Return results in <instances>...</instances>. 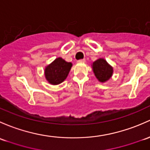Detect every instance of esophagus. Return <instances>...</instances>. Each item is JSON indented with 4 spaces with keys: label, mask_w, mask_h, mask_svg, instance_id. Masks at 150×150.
I'll return each mask as SVG.
<instances>
[{
    "label": "esophagus",
    "mask_w": 150,
    "mask_h": 150,
    "mask_svg": "<svg viewBox=\"0 0 150 150\" xmlns=\"http://www.w3.org/2000/svg\"><path fill=\"white\" fill-rule=\"evenodd\" d=\"M85 62H86V59H79V60H78V63H84Z\"/></svg>",
    "instance_id": "34e87169"
}]
</instances>
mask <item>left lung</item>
Returning a JSON list of instances; mask_svg holds the SVG:
<instances>
[{
	"instance_id": "1",
	"label": "left lung",
	"mask_w": 150,
	"mask_h": 150,
	"mask_svg": "<svg viewBox=\"0 0 150 150\" xmlns=\"http://www.w3.org/2000/svg\"><path fill=\"white\" fill-rule=\"evenodd\" d=\"M92 67L96 78L101 83L106 82L113 75V67L103 58H99L93 62Z\"/></svg>"
}]
</instances>
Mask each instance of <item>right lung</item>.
I'll list each match as a JSON object with an SVG mask.
<instances>
[{"mask_svg":"<svg viewBox=\"0 0 150 150\" xmlns=\"http://www.w3.org/2000/svg\"><path fill=\"white\" fill-rule=\"evenodd\" d=\"M72 65V63L66 62L62 58H57L45 67L46 80L52 85H58L62 83L67 78Z\"/></svg>","mask_w":150,"mask_h":150,"instance_id":"add662e5","label":"right lung"}]
</instances>
